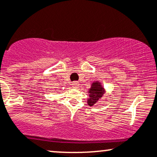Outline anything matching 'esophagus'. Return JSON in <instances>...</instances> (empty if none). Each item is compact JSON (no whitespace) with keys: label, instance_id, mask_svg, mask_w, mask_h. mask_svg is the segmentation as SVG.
I'll use <instances>...</instances> for the list:
<instances>
[{"label":"esophagus","instance_id":"obj_1","mask_svg":"<svg viewBox=\"0 0 157 157\" xmlns=\"http://www.w3.org/2000/svg\"><path fill=\"white\" fill-rule=\"evenodd\" d=\"M72 86L74 88H77L79 86V82H77V81H75V82H72Z\"/></svg>","mask_w":157,"mask_h":157}]
</instances>
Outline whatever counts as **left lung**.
<instances>
[{
	"label": "left lung",
	"mask_w": 157,
	"mask_h": 157,
	"mask_svg": "<svg viewBox=\"0 0 157 157\" xmlns=\"http://www.w3.org/2000/svg\"><path fill=\"white\" fill-rule=\"evenodd\" d=\"M105 90L102 86L101 82L99 81H94L91 84V88L89 89L88 93L89 94V97L88 98V105L92 106L99 101L101 97L103 96Z\"/></svg>",
	"instance_id": "1"
}]
</instances>
